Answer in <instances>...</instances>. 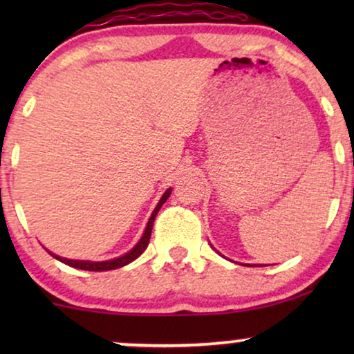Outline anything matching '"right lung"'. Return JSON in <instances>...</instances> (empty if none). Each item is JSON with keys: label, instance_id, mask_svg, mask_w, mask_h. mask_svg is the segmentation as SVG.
<instances>
[{"label": "right lung", "instance_id": "obj_1", "mask_svg": "<svg viewBox=\"0 0 354 354\" xmlns=\"http://www.w3.org/2000/svg\"><path fill=\"white\" fill-rule=\"evenodd\" d=\"M172 193V188H167L166 192H164V195L161 196V200L154 207V211L151 212V216H149L148 219V224H147V229H145L142 239L137 241V245L133 246L132 250L127 251V253L119 256V258H114V259H108V261H80V259H67V258H62V256H57L55 253H51V251H48L53 258H56L57 261H61V263H64L67 266H71V268H75V269H84V270H95V272H103V270H113V269H119V268H124V266H127L129 263H132L138 258L140 254L143 253L145 250H147V246L149 243V236H151V230H153V222H154V217L161 209V206L164 203L167 201V198L171 196Z\"/></svg>", "mask_w": 354, "mask_h": 354}]
</instances>
